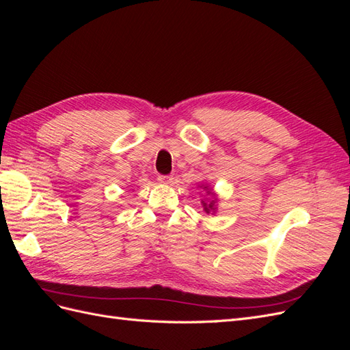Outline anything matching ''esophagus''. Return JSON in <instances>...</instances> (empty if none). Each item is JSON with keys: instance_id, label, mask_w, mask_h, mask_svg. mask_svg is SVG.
<instances>
[{"instance_id": "1", "label": "esophagus", "mask_w": 350, "mask_h": 350, "mask_svg": "<svg viewBox=\"0 0 350 350\" xmlns=\"http://www.w3.org/2000/svg\"><path fill=\"white\" fill-rule=\"evenodd\" d=\"M172 179H174L172 175H159V176H157V181L161 183V184H166V185L171 184Z\"/></svg>"}]
</instances>
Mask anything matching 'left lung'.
Instances as JSON below:
<instances>
[{
    "mask_svg": "<svg viewBox=\"0 0 350 350\" xmlns=\"http://www.w3.org/2000/svg\"><path fill=\"white\" fill-rule=\"evenodd\" d=\"M203 189H206L207 191V194L208 196H211V198L210 200H201V206H203V208H204V211L207 215H213L215 211H216V197H215V193H211V189L207 187V185H203Z\"/></svg>",
    "mask_w": 350,
    "mask_h": 350,
    "instance_id": "left-lung-1",
    "label": "left lung"
}]
</instances>
